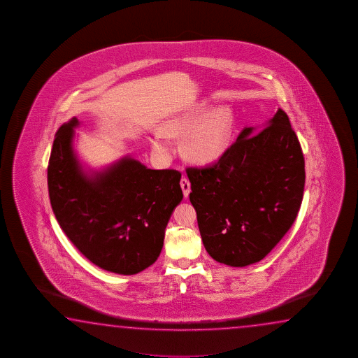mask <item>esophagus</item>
Returning <instances> with one entry per match:
<instances>
[{
	"instance_id": "obj_1",
	"label": "esophagus",
	"mask_w": 358,
	"mask_h": 358,
	"mask_svg": "<svg viewBox=\"0 0 358 358\" xmlns=\"http://www.w3.org/2000/svg\"><path fill=\"white\" fill-rule=\"evenodd\" d=\"M180 187H182V194H184V196H185V198H188L189 193H190V182H189L187 178H182V180H180Z\"/></svg>"
}]
</instances>
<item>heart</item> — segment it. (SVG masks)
Masks as SVG:
<instances>
[{
	"mask_svg": "<svg viewBox=\"0 0 358 358\" xmlns=\"http://www.w3.org/2000/svg\"><path fill=\"white\" fill-rule=\"evenodd\" d=\"M206 103L171 116L162 124V133L152 138L154 150L168 154L170 145L166 136H182L184 157L196 164H213L223 158L231 146L234 130V114L231 108L222 106L206 114Z\"/></svg>",
	"mask_w": 358,
	"mask_h": 358,
	"instance_id": "heart-1",
	"label": "heart"
}]
</instances>
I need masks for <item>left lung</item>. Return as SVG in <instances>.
Here are the masks:
<instances>
[{"label":"left lung","mask_w":358,"mask_h":358,"mask_svg":"<svg viewBox=\"0 0 358 358\" xmlns=\"http://www.w3.org/2000/svg\"><path fill=\"white\" fill-rule=\"evenodd\" d=\"M255 130L244 127L214 165L187 169L203 244L231 267L262 261L291 228L303 198V152L288 115L278 109Z\"/></svg>","instance_id":"8db88e82"}]
</instances>
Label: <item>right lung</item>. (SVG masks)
Segmentation results:
<instances>
[{
    "instance_id": "add662e5",
    "label": "right lung",
    "mask_w": 358,
    "mask_h": 358,
    "mask_svg": "<svg viewBox=\"0 0 358 358\" xmlns=\"http://www.w3.org/2000/svg\"><path fill=\"white\" fill-rule=\"evenodd\" d=\"M73 116L55 135L48 168L50 201L61 229L97 267L136 274L163 249L165 228L180 204L182 174L154 170L125 155L86 169L73 149Z\"/></svg>"
}]
</instances>
